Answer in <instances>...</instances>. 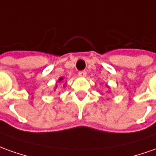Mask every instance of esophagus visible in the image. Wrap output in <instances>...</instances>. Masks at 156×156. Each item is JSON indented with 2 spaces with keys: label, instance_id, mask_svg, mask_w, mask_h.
<instances>
[{
  "label": "esophagus",
  "instance_id": "1",
  "mask_svg": "<svg viewBox=\"0 0 156 156\" xmlns=\"http://www.w3.org/2000/svg\"><path fill=\"white\" fill-rule=\"evenodd\" d=\"M79 76H80V77H86V76H87V71L81 70V71L79 72Z\"/></svg>",
  "mask_w": 156,
  "mask_h": 156
}]
</instances>
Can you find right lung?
<instances>
[{
    "label": "right lung",
    "instance_id": "obj_1",
    "mask_svg": "<svg viewBox=\"0 0 156 156\" xmlns=\"http://www.w3.org/2000/svg\"><path fill=\"white\" fill-rule=\"evenodd\" d=\"M63 80H64V78L63 77H60L59 79H58V81H62Z\"/></svg>",
    "mask_w": 156,
    "mask_h": 156
}]
</instances>
